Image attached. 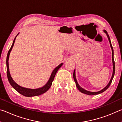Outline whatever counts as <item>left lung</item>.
Returning a JSON list of instances; mask_svg holds the SVG:
<instances>
[{
    "label": "left lung",
    "mask_w": 122,
    "mask_h": 122,
    "mask_svg": "<svg viewBox=\"0 0 122 122\" xmlns=\"http://www.w3.org/2000/svg\"><path fill=\"white\" fill-rule=\"evenodd\" d=\"M103 32H104L106 34V35L107 36V37H108V40L109 42H110V47H111V50H112V66H113V71H112V76H111V78L110 80V81L108 83V84H107V86H105V87L102 89V90H101L100 91H98V92H90V91H88L84 89L83 88H82L81 86H80L79 84H78V82L77 81V80H76V75H75V69H74V73H73V77H74V81H75V83H76V87L77 88V89H78V90L80 91V92H81L82 93H83L84 94H86V95H98V94H100L101 93H102V92H104V91H106L107 89H108L109 86L111 83V82H112V79L113 78V76H114L115 75V61H114V59H113V49L112 48V45H111V41H110V37H109V35L108 34V33L106 31V30H103Z\"/></svg>",
    "instance_id": "1"
}]
</instances>
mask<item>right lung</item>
Instances as JSON below:
<instances>
[{
    "label": "right lung",
    "instance_id": "add662e5",
    "mask_svg": "<svg viewBox=\"0 0 122 122\" xmlns=\"http://www.w3.org/2000/svg\"><path fill=\"white\" fill-rule=\"evenodd\" d=\"M18 34H19V33L17 34V36ZM17 36H15V38H14V40L13 41V44L12 45L11 48H10V50L9 51V52H8L7 55L6 66H7V76L8 80H9L10 83L12 86V87H13L14 89L17 91L18 92H19L20 94L26 97H33V96L40 95H42L44 93H45V92H46L50 88V87L51 86V84H52L53 80L54 79L55 76L56 75L57 71H58L60 68L62 66L63 63H61L60 65H59L57 67H56L53 70V71L51 74V75L49 78L48 82H47V83L45 84L44 86H42L41 88H39L37 89H30V88L22 87V86H21L19 85H18V84L16 83L15 81H14L13 78H12L11 77V74H10V73L9 66V59L10 57V53H11V51H12V49L14 46V42H15L16 37Z\"/></svg>",
    "mask_w": 122,
    "mask_h": 122
}]
</instances>
